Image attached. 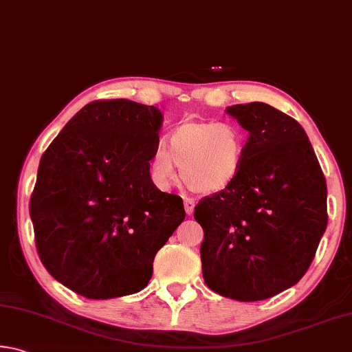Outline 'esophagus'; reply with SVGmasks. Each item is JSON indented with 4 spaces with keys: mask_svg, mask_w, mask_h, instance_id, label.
Returning a JSON list of instances; mask_svg holds the SVG:
<instances>
[{
    "mask_svg": "<svg viewBox=\"0 0 352 352\" xmlns=\"http://www.w3.org/2000/svg\"><path fill=\"white\" fill-rule=\"evenodd\" d=\"M194 208H195V201L192 199H184V211H186L188 216L194 212Z\"/></svg>",
    "mask_w": 352,
    "mask_h": 352,
    "instance_id": "34e87169",
    "label": "esophagus"
}]
</instances>
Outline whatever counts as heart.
Instances as JSON below:
<instances>
[{
	"label": "heart",
	"instance_id": "1",
	"mask_svg": "<svg viewBox=\"0 0 352 352\" xmlns=\"http://www.w3.org/2000/svg\"><path fill=\"white\" fill-rule=\"evenodd\" d=\"M245 153L247 133L236 124L184 121L169 132L168 148H153L148 177L158 189L169 190L178 182V168L194 192H222L242 174Z\"/></svg>",
	"mask_w": 352,
	"mask_h": 352
}]
</instances>
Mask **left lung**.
<instances>
[{
	"label": "left lung",
	"instance_id": "left-lung-1",
	"mask_svg": "<svg viewBox=\"0 0 352 352\" xmlns=\"http://www.w3.org/2000/svg\"><path fill=\"white\" fill-rule=\"evenodd\" d=\"M248 132L245 166L194 219L205 231L208 287L237 301L281 294L305 276L327 225L326 180L300 124L264 102L226 107Z\"/></svg>",
	"mask_w": 352,
	"mask_h": 352
}]
</instances>
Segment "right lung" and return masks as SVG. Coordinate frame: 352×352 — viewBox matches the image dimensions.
<instances>
[{
  "label": "right lung",
  "instance_id": "obj_1",
  "mask_svg": "<svg viewBox=\"0 0 352 352\" xmlns=\"http://www.w3.org/2000/svg\"><path fill=\"white\" fill-rule=\"evenodd\" d=\"M163 113L96 100L69 119L40 160L29 212L37 252L65 287L91 300L136 294L186 212L148 177Z\"/></svg>",
  "mask_w": 352,
  "mask_h": 352
}]
</instances>
